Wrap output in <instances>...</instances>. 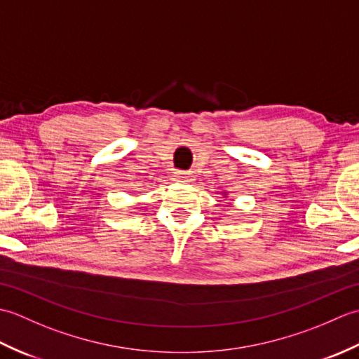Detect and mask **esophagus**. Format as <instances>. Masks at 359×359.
I'll list each match as a JSON object with an SVG mask.
<instances>
[{
	"label": "esophagus",
	"mask_w": 359,
	"mask_h": 359,
	"mask_svg": "<svg viewBox=\"0 0 359 359\" xmlns=\"http://www.w3.org/2000/svg\"><path fill=\"white\" fill-rule=\"evenodd\" d=\"M174 180L180 182V184H191L193 182V175L189 172H174Z\"/></svg>",
	"instance_id": "1"
}]
</instances>
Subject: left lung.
Masks as SVG:
<instances>
[{
    "label": "left lung",
    "instance_id": "1",
    "mask_svg": "<svg viewBox=\"0 0 359 359\" xmlns=\"http://www.w3.org/2000/svg\"><path fill=\"white\" fill-rule=\"evenodd\" d=\"M224 197H228V196H226V194H224Z\"/></svg>",
    "mask_w": 359,
    "mask_h": 359
}]
</instances>
